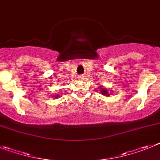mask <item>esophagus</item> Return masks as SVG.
I'll use <instances>...</instances> for the list:
<instances>
[{"mask_svg": "<svg viewBox=\"0 0 160 160\" xmlns=\"http://www.w3.org/2000/svg\"><path fill=\"white\" fill-rule=\"evenodd\" d=\"M78 79H79V80H83V76H79Z\"/></svg>", "mask_w": 160, "mask_h": 160, "instance_id": "34e87169", "label": "esophagus"}]
</instances>
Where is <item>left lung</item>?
Instances as JSON below:
<instances>
[{
    "label": "left lung",
    "instance_id": "1",
    "mask_svg": "<svg viewBox=\"0 0 160 160\" xmlns=\"http://www.w3.org/2000/svg\"><path fill=\"white\" fill-rule=\"evenodd\" d=\"M99 89H100V92L101 93L103 96H110V94L108 93V88H106L100 86V87H99Z\"/></svg>",
    "mask_w": 160,
    "mask_h": 160
}]
</instances>
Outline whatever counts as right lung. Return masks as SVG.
Segmentation results:
<instances>
[{
	"mask_svg": "<svg viewBox=\"0 0 160 160\" xmlns=\"http://www.w3.org/2000/svg\"><path fill=\"white\" fill-rule=\"evenodd\" d=\"M53 97H55V98H58V96H57V95H55V96H53Z\"/></svg>",
	"mask_w": 160,
	"mask_h": 160,
	"instance_id": "right-lung-1",
	"label": "right lung"
}]
</instances>
